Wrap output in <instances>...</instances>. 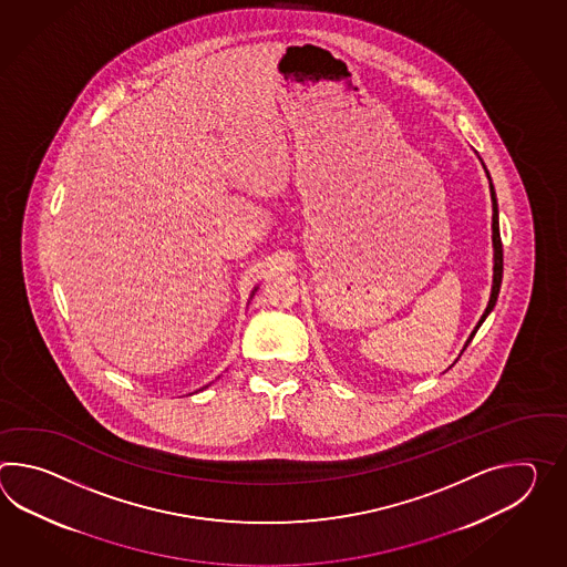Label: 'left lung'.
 Instances as JSON below:
<instances>
[{"label": "left lung", "mask_w": 567, "mask_h": 567, "mask_svg": "<svg viewBox=\"0 0 567 567\" xmlns=\"http://www.w3.org/2000/svg\"><path fill=\"white\" fill-rule=\"evenodd\" d=\"M484 171H486V166H484ZM486 176H488V181H491V197H492V246H494V277H492V292H491V301H488V307H486V311L482 313L480 317L478 326L474 328V331L470 333V338H467L466 346L470 341L474 340V336H476V331H478L480 326L484 323V319L491 315L492 309H494V305H496V299H498V292H501V282H503V241H501V227H498V203H496V190H494V185H492L491 173L486 171Z\"/></svg>", "instance_id": "obj_1"}]
</instances>
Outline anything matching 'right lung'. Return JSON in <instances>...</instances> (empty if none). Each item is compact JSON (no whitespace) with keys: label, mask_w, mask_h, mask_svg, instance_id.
I'll list each match as a JSON object with an SVG mask.
<instances>
[{"label":"right lung","mask_w":567,"mask_h":567,"mask_svg":"<svg viewBox=\"0 0 567 567\" xmlns=\"http://www.w3.org/2000/svg\"><path fill=\"white\" fill-rule=\"evenodd\" d=\"M254 290H256V289H254ZM254 290H252V295H254Z\"/></svg>","instance_id":"right-lung-1"}]
</instances>
